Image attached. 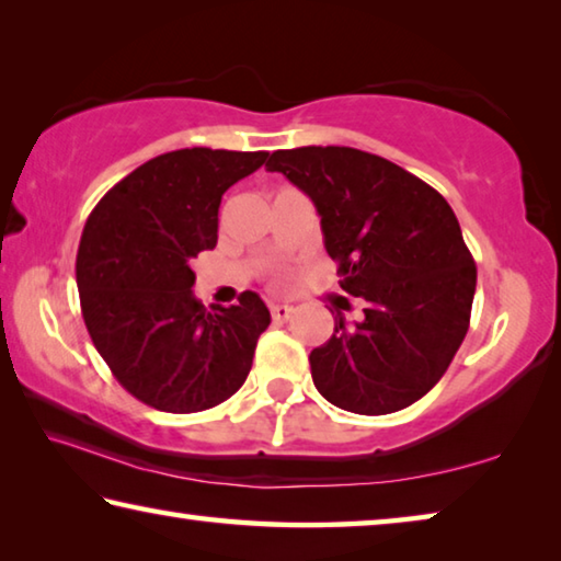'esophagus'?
I'll use <instances>...</instances> for the list:
<instances>
[{
  "instance_id": "34e87169",
  "label": "esophagus",
  "mask_w": 561,
  "mask_h": 561,
  "mask_svg": "<svg viewBox=\"0 0 561 561\" xmlns=\"http://www.w3.org/2000/svg\"><path fill=\"white\" fill-rule=\"evenodd\" d=\"M291 307L289 304H270V314L274 321H287L291 317Z\"/></svg>"
}]
</instances>
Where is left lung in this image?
Instances as JSON below:
<instances>
[{
	"instance_id": "1",
	"label": "left lung",
	"mask_w": 561,
	"mask_h": 561,
	"mask_svg": "<svg viewBox=\"0 0 561 561\" xmlns=\"http://www.w3.org/2000/svg\"><path fill=\"white\" fill-rule=\"evenodd\" d=\"M321 217L341 289L366 301L309 354L317 391L336 408L386 415L415 403L448 371L470 327L478 270L445 197L381 156L346 146L274 150Z\"/></svg>"
}]
</instances>
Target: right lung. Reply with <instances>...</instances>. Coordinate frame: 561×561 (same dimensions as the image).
Here are the masks:
<instances>
[{"label":"right lung","mask_w":561,"mask_h":561,"mask_svg":"<svg viewBox=\"0 0 561 561\" xmlns=\"http://www.w3.org/2000/svg\"><path fill=\"white\" fill-rule=\"evenodd\" d=\"M270 153L183 148L133 170L93 207L76 254L93 346L130 396L197 413L240 391L270 327L260 294L207 311L190 264L217 244V210Z\"/></svg>","instance_id":"1"}]
</instances>
